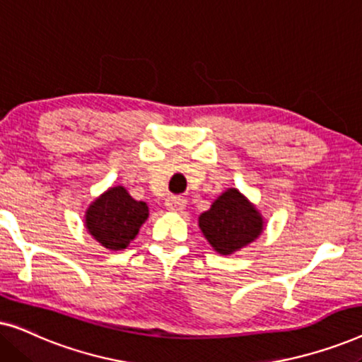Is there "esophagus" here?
Masks as SVG:
<instances>
[{"instance_id": "1", "label": "esophagus", "mask_w": 362, "mask_h": 362, "mask_svg": "<svg viewBox=\"0 0 362 362\" xmlns=\"http://www.w3.org/2000/svg\"><path fill=\"white\" fill-rule=\"evenodd\" d=\"M166 209L168 211H173V212H182L186 207V199L185 197H180V196H171L168 197L166 202H165Z\"/></svg>"}]
</instances>
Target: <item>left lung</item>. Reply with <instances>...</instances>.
<instances>
[{"instance_id": "8db88e82", "label": "left lung", "mask_w": 362, "mask_h": 362, "mask_svg": "<svg viewBox=\"0 0 362 362\" xmlns=\"http://www.w3.org/2000/svg\"><path fill=\"white\" fill-rule=\"evenodd\" d=\"M199 229L209 245L221 255H232L259 239L265 219L235 187H229L199 216Z\"/></svg>"}]
</instances>
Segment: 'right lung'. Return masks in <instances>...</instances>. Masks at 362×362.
<instances>
[{"mask_svg":"<svg viewBox=\"0 0 362 362\" xmlns=\"http://www.w3.org/2000/svg\"><path fill=\"white\" fill-rule=\"evenodd\" d=\"M150 216L145 201H136L125 186H113L90 202L83 226L107 250H123L140 232Z\"/></svg>","mask_w":362,"mask_h":362,"instance_id":"add662e5","label":"right lung"}]
</instances>
